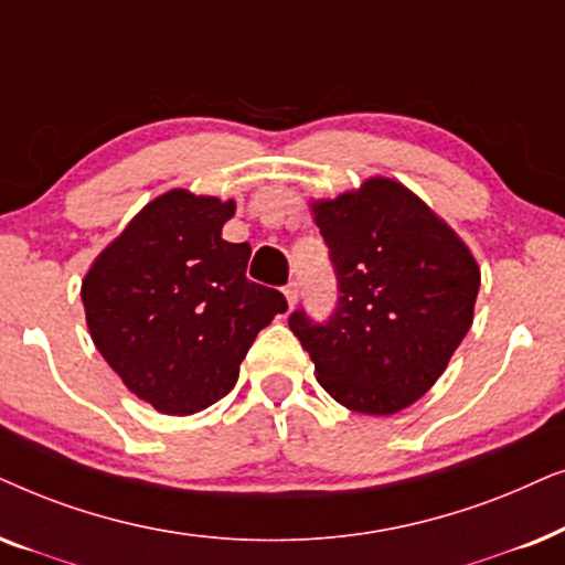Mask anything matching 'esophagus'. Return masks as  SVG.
I'll return each instance as SVG.
<instances>
[{
	"mask_svg": "<svg viewBox=\"0 0 565 565\" xmlns=\"http://www.w3.org/2000/svg\"><path fill=\"white\" fill-rule=\"evenodd\" d=\"M284 297H287L289 307H295L297 299H299V281H289L287 287H284Z\"/></svg>",
	"mask_w": 565,
	"mask_h": 565,
	"instance_id": "obj_1",
	"label": "esophagus"
}]
</instances>
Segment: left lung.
<instances>
[{
	"label": "left lung",
	"instance_id": "8db88e82",
	"mask_svg": "<svg viewBox=\"0 0 565 565\" xmlns=\"http://www.w3.org/2000/svg\"><path fill=\"white\" fill-rule=\"evenodd\" d=\"M310 209L341 297L326 326L297 310L289 328L333 401L366 416H393L434 387L468 335L478 260L393 178H366L356 191L315 199Z\"/></svg>",
	"mask_w": 565,
	"mask_h": 565
}]
</instances>
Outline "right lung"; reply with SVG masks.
Segmentation results:
<instances>
[{
	"instance_id": "obj_1",
	"label": "right lung",
	"mask_w": 565,
	"mask_h": 565,
	"mask_svg": "<svg viewBox=\"0 0 565 565\" xmlns=\"http://www.w3.org/2000/svg\"><path fill=\"white\" fill-rule=\"evenodd\" d=\"M232 216V199L172 188L82 278L95 349L164 416H191L227 395L260 328L287 312L281 291L247 281L250 245L222 239Z\"/></svg>"
}]
</instances>
